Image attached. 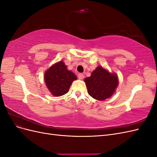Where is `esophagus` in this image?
Instances as JSON below:
<instances>
[{"label": "esophagus", "mask_w": 157, "mask_h": 157, "mask_svg": "<svg viewBox=\"0 0 157 157\" xmlns=\"http://www.w3.org/2000/svg\"><path fill=\"white\" fill-rule=\"evenodd\" d=\"M78 78L80 80L83 79L84 78V75L83 74H82V73H79V74H78Z\"/></svg>", "instance_id": "obj_1"}]
</instances>
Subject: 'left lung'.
<instances>
[{
  "mask_svg": "<svg viewBox=\"0 0 157 157\" xmlns=\"http://www.w3.org/2000/svg\"><path fill=\"white\" fill-rule=\"evenodd\" d=\"M88 93L90 96L99 101L111 98L118 85V75L110 73L106 69L98 66L92 71L91 76L84 80Z\"/></svg>",
  "mask_w": 157,
  "mask_h": 157,
  "instance_id": "left-lung-1",
  "label": "left lung"
}]
</instances>
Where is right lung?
Listing matches in <instances>:
<instances>
[{
  "label": "right lung",
  "instance_id": "1",
  "mask_svg": "<svg viewBox=\"0 0 157 157\" xmlns=\"http://www.w3.org/2000/svg\"><path fill=\"white\" fill-rule=\"evenodd\" d=\"M44 78L47 88L56 97L67 93L71 84L77 79L75 73L67 69L63 61L52 65L46 70Z\"/></svg>",
  "mask_w": 157,
  "mask_h": 157
}]
</instances>
